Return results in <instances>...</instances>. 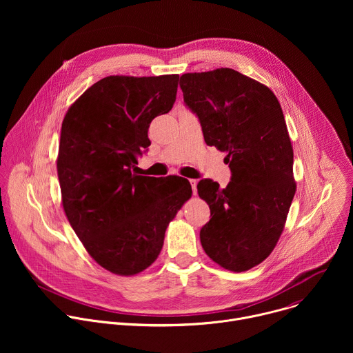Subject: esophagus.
<instances>
[{
	"label": "esophagus",
	"instance_id": "34e87169",
	"mask_svg": "<svg viewBox=\"0 0 353 353\" xmlns=\"http://www.w3.org/2000/svg\"><path fill=\"white\" fill-rule=\"evenodd\" d=\"M196 183H198V180L190 179V184H191V188H192V192H194V194H196Z\"/></svg>",
	"mask_w": 353,
	"mask_h": 353
}]
</instances>
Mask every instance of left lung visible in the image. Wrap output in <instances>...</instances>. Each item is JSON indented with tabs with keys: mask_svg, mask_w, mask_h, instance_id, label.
I'll return each mask as SVG.
<instances>
[{
	"mask_svg": "<svg viewBox=\"0 0 353 353\" xmlns=\"http://www.w3.org/2000/svg\"><path fill=\"white\" fill-rule=\"evenodd\" d=\"M180 88L207 145L226 154L232 170L223 190L211 179L196 185L211 210L201 244L222 268L248 271L272 253L296 192L282 108L268 86L232 68L183 74Z\"/></svg>",
	"mask_w": 353,
	"mask_h": 353,
	"instance_id": "1",
	"label": "left lung"
}]
</instances>
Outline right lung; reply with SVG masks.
<instances>
[{
    "label": "right lung",
    "mask_w": 353,
    "mask_h": 353,
    "mask_svg": "<svg viewBox=\"0 0 353 353\" xmlns=\"http://www.w3.org/2000/svg\"><path fill=\"white\" fill-rule=\"evenodd\" d=\"M179 75H110L68 108L57 157L64 212L89 256L132 276L152 265L192 190L180 176L132 173L148 128L176 102Z\"/></svg>",
    "instance_id": "add662e5"
}]
</instances>
